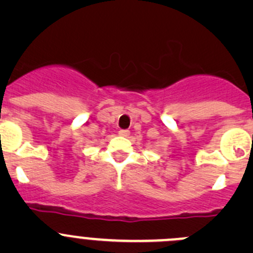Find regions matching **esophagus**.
<instances>
[{
	"label": "esophagus",
	"instance_id": "esophagus-1",
	"mask_svg": "<svg viewBox=\"0 0 253 253\" xmlns=\"http://www.w3.org/2000/svg\"><path fill=\"white\" fill-rule=\"evenodd\" d=\"M119 134L121 137H128L129 136V131H128V129H121V131H119Z\"/></svg>",
	"mask_w": 253,
	"mask_h": 253
}]
</instances>
